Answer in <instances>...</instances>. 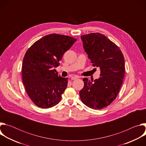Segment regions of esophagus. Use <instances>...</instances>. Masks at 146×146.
<instances>
[{
	"mask_svg": "<svg viewBox=\"0 0 146 146\" xmlns=\"http://www.w3.org/2000/svg\"><path fill=\"white\" fill-rule=\"evenodd\" d=\"M77 78H78L77 76H72V77H71V80H76V79H77Z\"/></svg>",
	"mask_w": 146,
	"mask_h": 146,
	"instance_id": "1",
	"label": "esophagus"
}]
</instances>
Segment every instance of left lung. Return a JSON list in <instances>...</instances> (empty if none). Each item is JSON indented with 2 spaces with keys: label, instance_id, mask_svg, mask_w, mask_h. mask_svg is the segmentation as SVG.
<instances>
[{
  "label": "left lung",
  "instance_id": "obj_1",
  "mask_svg": "<svg viewBox=\"0 0 146 146\" xmlns=\"http://www.w3.org/2000/svg\"><path fill=\"white\" fill-rule=\"evenodd\" d=\"M83 47L93 66L100 69V77L94 82L83 78L84 86L80 97L85 105L102 109L116 98L125 75V59L122 51L114 43L100 33L82 35Z\"/></svg>",
  "mask_w": 146,
  "mask_h": 146
}]
</instances>
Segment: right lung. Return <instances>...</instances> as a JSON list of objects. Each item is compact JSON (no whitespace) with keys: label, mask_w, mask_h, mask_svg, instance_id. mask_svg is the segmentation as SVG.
I'll return each instance as SVG.
<instances>
[{"label":"right lung","mask_w":146,"mask_h":146,"mask_svg":"<svg viewBox=\"0 0 146 146\" xmlns=\"http://www.w3.org/2000/svg\"><path fill=\"white\" fill-rule=\"evenodd\" d=\"M77 39L52 33L36 41L23 59L22 77L27 93L35 105L52 108L60 101L68 86V78L58 75L55 68Z\"/></svg>","instance_id":"1"}]
</instances>
